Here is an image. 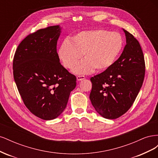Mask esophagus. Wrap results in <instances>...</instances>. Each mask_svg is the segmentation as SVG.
I'll list each match as a JSON object with an SVG mask.
<instances>
[{"label":"esophagus","instance_id":"34e87169","mask_svg":"<svg viewBox=\"0 0 158 158\" xmlns=\"http://www.w3.org/2000/svg\"><path fill=\"white\" fill-rule=\"evenodd\" d=\"M76 78H77V80L80 81V80H82L85 79V76H82V75H78V76H77Z\"/></svg>","mask_w":158,"mask_h":158}]
</instances>
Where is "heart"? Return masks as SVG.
I'll list each match as a JSON object with an SVG mask.
<instances>
[{"label":"heart","instance_id":"obj_1","mask_svg":"<svg viewBox=\"0 0 158 158\" xmlns=\"http://www.w3.org/2000/svg\"><path fill=\"white\" fill-rule=\"evenodd\" d=\"M124 40L117 32L104 29L82 31L71 39L64 40L59 50V56L66 68L73 69L84 54L85 59L74 69L77 74H89L108 69L121 52Z\"/></svg>","mask_w":158,"mask_h":158}]
</instances>
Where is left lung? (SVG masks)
Here are the masks:
<instances>
[{"label": "left lung", "instance_id": "obj_1", "mask_svg": "<svg viewBox=\"0 0 158 158\" xmlns=\"http://www.w3.org/2000/svg\"><path fill=\"white\" fill-rule=\"evenodd\" d=\"M123 31L127 44L120 57L111 67L90 78L91 102L100 115L109 119L118 118L131 108L144 79L140 45L131 33Z\"/></svg>", "mask_w": 158, "mask_h": 158}]
</instances>
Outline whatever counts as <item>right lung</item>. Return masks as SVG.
I'll return each mask as SVG.
<instances>
[{
	"label": "right lung",
	"mask_w": 158,
	"mask_h": 158,
	"mask_svg": "<svg viewBox=\"0 0 158 158\" xmlns=\"http://www.w3.org/2000/svg\"><path fill=\"white\" fill-rule=\"evenodd\" d=\"M59 26L28 35L18 45L13 60V74L21 98L30 111L44 120L63 112L76 77L60 63L56 44Z\"/></svg>",
	"instance_id": "right-lung-1"
}]
</instances>
